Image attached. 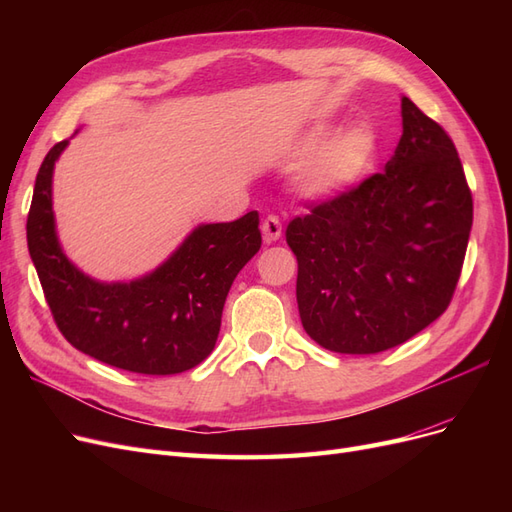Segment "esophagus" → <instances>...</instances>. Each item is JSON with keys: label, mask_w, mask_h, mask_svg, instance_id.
Returning <instances> with one entry per match:
<instances>
[{"label": "esophagus", "mask_w": 512, "mask_h": 512, "mask_svg": "<svg viewBox=\"0 0 512 512\" xmlns=\"http://www.w3.org/2000/svg\"><path fill=\"white\" fill-rule=\"evenodd\" d=\"M262 239H265V243H275L280 241L282 237V222L277 215H269V218H265V222H262Z\"/></svg>", "instance_id": "1"}]
</instances>
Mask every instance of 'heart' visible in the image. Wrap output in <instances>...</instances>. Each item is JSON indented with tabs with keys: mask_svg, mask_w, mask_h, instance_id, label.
Masks as SVG:
<instances>
[{
	"mask_svg": "<svg viewBox=\"0 0 512 512\" xmlns=\"http://www.w3.org/2000/svg\"><path fill=\"white\" fill-rule=\"evenodd\" d=\"M333 133L331 123H318L292 147L294 156H312L299 170L297 190L320 203H331L359 190L374 175L380 156L378 136L365 123H354L335 137Z\"/></svg>",
	"mask_w": 512,
	"mask_h": 512,
	"instance_id": "1",
	"label": "heart"
}]
</instances>
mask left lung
I'll return each instance as SVG.
<instances>
[{"label":"left lung","mask_w":512,"mask_h":512,"mask_svg":"<svg viewBox=\"0 0 512 512\" xmlns=\"http://www.w3.org/2000/svg\"><path fill=\"white\" fill-rule=\"evenodd\" d=\"M384 173L288 224L305 333L339 354L408 342L451 303L472 230V194L448 134L401 96Z\"/></svg>","instance_id":"8db88e82"}]
</instances>
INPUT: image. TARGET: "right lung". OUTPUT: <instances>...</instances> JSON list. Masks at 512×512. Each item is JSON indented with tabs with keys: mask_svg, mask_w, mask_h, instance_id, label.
<instances>
[{
	"mask_svg": "<svg viewBox=\"0 0 512 512\" xmlns=\"http://www.w3.org/2000/svg\"><path fill=\"white\" fill-rule=\"evenodd\" d=\"M68 143L46 153L27 215L29 256L59 331L76 350L134 374L170 376L203 363L232 282L260 250L258 213L198 224L162 265L134 280H96L57 237L53 173Z\"/></svg>",
	"mask_w": 512,
	"mask_h": 512,
	"instance_id": "obj_1",
	"label": "right lung"
}]
</instances>
